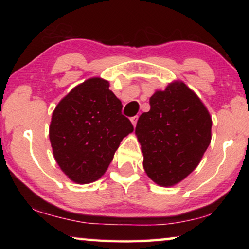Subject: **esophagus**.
<instances>
[{"mask_svg": "<svg viewBox=\"0 0 249 249\" xmlns=\"http://www.w3.org/2000/svg\"><path fill=\"white\" fill-rule=\"evenodd\" d=\"M137 120H138V115H136V117L131 118V122H132V124H134V127L136 124H137Z\"/></svg>", "mask_w": 249, "mask_h": 249, "instance_id": "1", "label": "esophagus"}]
</instances>
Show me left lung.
<instances>
[{"mask_svg": "<svg viewBox=\"0 0 249 249\" xmlns=\"http://www.w3.org/2000/svg\"><path fill=\"white\" fill-rule=\"evenodd\" d=\"M151 110L136 125L145 172L169 187L190 175L211 142L212 119L199 97L181 81L169 84L149 98Z\"/></svg>", "mask_w": 249, "mask_h": 249, "instance_id": "8db88e82", "label": "left lung"}]
</instances>
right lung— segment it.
I'll return each mask as SVG.
<instances>
[{
    "label": "right lung",
    "mask_w": 249,
    "mask_h": 249,
    "mask_svg": "<svg viewBox=\"0 0 249 249\" xmlns=\"http://www.w3.org/2000/svg\"><path fill=\"white\" fill-rule=\"evenodd\" d=\"M102 78L78 85L52 114L50 141L54 159L73 182L96 181L107 171L125 136L134 131L122 104Z\"/></svg>",
    "instance_id": "right-lung-1"
}]
</instances>
